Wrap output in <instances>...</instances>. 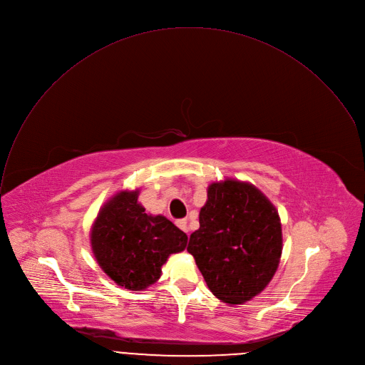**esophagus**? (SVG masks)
Here are the masks:
<instances>
[{
    "label": "esophagus",
    "instance_id": "1",
    "mask_svg": "<svg viewBox=\"0 0 365 365\" xmlns=\"http://www.w3.org/2000/svg\"><path fill=\"white\" fill-rule=\"evenodd\" d=\"M177 226L184 232V233H188L190 232V229H188V223H187V220H178L177 222Z\"/></svg>",
    "mask_w": 365,
    "mask_h": 365
}]
</instances>
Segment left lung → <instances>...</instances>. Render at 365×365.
<instances>
[{"mask_svg": "<svg viewBox=\"0 0 365 365\" xmlns=\"http://www.w3.org/2000/svg\"><path fill=\"white\" fill-rule=\"evenodd\" d=\"M188 253L211 290L227 305H243L273 279L283 249L276 207L252 182L212 181Z\"/></svg>", "mask_w": 365, "mask_h": 365, "instance_id": "8db88e82", "label": "left lung"}]
</instances>
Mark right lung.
Instances as JSON below:
<instances>
[{
	"mask_svg": "<svg viewBox=\"0 0 365 365\" xmlns=\"http://www.w3.org/2000/svg\"><path fill=\"white\" fill-rule=\"evenodd\" d=\"M139 188L120 190L99 210L91 229V246L101 269L135 292L161 277L168 257L187 246V235L161 214H148L138 201Z\"/></svg>",
	"mask_w": 365,
	"mask_h": 365,
	"instance_id": "obj_1",
	"label": "right lung"
}]
</instances>
